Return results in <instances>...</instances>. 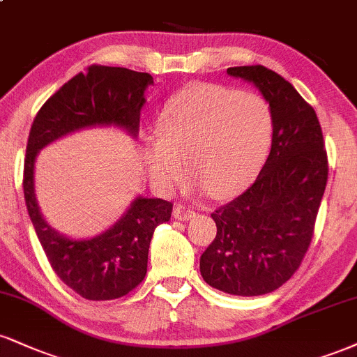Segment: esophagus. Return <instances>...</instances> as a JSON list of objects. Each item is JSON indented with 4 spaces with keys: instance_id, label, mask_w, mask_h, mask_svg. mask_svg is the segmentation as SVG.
Masks as SVG:
<instances>
[{
    "instance_id": "34e87169",
    "label": "esophagus",
    "mask_w": 357,
    "mask_h": 357,
    "mask_svg": "<svg viewBox=\"0 0 357 357\" xmlns=\"http://www.w3.org/2000/svg\"><path fill=\"white\" fill-rule=\"evenodd\" d=\"M173 216L176 218V220L188 221V220H191V218L196 216V211L192 208H188V206L176 204V208H174V211H173Z\"/></svg>"
}]
</instances>
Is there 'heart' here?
Wrapping results in <instances>:
<instances>
[{
    "label": "heart",
    "mask_w": 357,
    "mask_h": 357,
    "mask_svg": "<svg viewBox=\"0 0 357 357\" xmlns=\"http://www.w3.org/2000/svg\"><path fill=\"white\" fill-rule=\"evenodd\" d=\"M160 136L144 143L154 183L169 191L184 173L192 186L225 197L255 178L271 143V109L259 94L211 83L188 84L166 105Z\"/></svg>",
    "instance_id": "1"
}]
</instances>
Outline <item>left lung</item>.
<instances>
[{"mask_svg":"<svg viewBox=\"0 0 357 357\" xmlns=\"http://www.w3.org/2000/svg\"><path fill=\"white\" fill-rule=\"evenodd\" d=\"M269 102L271 151L256 181L211 214L218 233L199 261L209 286L234 296H261L281 287L303 263L328 183L323 130L311 105L278 73L227 68Z\"/></svg>","mask_w":357,"mask_h":357,"instance_id":"obj_1","label":"left lung"}]
</instances>
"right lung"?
Returning a JSON list of instances; mask_svg holds the SVG:
<instances>
[{"label": "right lung", "mask_w": 357, "mask_h": 357, "mask_svg": "<svg viewBox=\"0 0 357 357\" xmlns=\"http://www.w3.org/2000/svg\"><path fill=\"white\" fill-rule=\"evenodd\" d=\"M149 84V73L93 64L41 106L29 131L23 173L28 214L53 271L89 301L123 298L143 281L153 233L161 222L169 221L173 203L139 196L102 234L91 239L66 238L41 216L34 196V161L45 146L83 128L113 124L136 137Z\"/></svg>", "instance_id": "add662e5"}]
</instances>
